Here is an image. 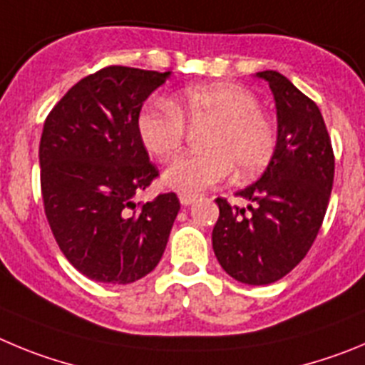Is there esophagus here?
<instances>
[{
	"mask_svg": "<svg viewBox=\"0 0 365 365\" xmlns=\"http://www.w3.org/2000/svg\"><path fill=\"white\" fill-rule=\"evenodd\" d=\"M180 203H182V205H190V203L195 202L196 198H198V196L196 195H190V192H180Z\"/></svg>",
	"mask_w": 365,
	"mask_h": 365,
	"instance_id": "esophagus-1",
	"label": "esophagus"
}]
</instances>
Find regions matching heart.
<instances>
[{
	"instance_id": "1",
	"label": "heart",
	"mask_w": 365,
	"mask_h": 365,
	"mask_svg": "<svg viewBox=\"0 0 365 365\" xmlns=\"http://www.w3.org/2000/svg\"><path fill=\"white\" fill-rule=\"evenodd\" d=\"M185 121L209 129L202 140L205 153L178 158L163 173L167 185L182 192L216 185L232 169L238 180L252 178L269 165L277 150L274 121L242 85H192L170 103L150 101L136 118L140 142L154 158H173L185 142Z\"/></svg>"
}]
</instances>
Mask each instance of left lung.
Instances as JSON below:
<instances>
[{"label":"left lung","instance_id":"left-lung-1","mask_svg":"<svg viewBox=\"0 0 365 365\" xmlns=\"http://www.w3.org/2000/svg\"><path fill=\"white\" fill-rule=\"evenodd\" d=\"M269 83L278 116L274 156L258 182L238 190L247 209L216 198L212 249L223 271L249 285L284 278L305 258L322 227L334 178V154L320 109L277 71Z\"/></svg>","mask_w":365,"mask_h":365}]
</instances>
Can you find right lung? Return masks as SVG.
Instances as JSON below:
<instances>
[{
  "label": "right lung",
  "instance_id": "1",
  "mask_svg": "<svg viewBox=\"0 0 365 365\" xmlns=\"http://www.w3.org/2000/svg\"><path fill=\"white\" fill-rule=\"evenodd\" d=\"M170 72L110 65L78 81L54 105L39 142L45 216L81 274L133 284L165 251L180 211L175 192L134 203L160 176L140 142L136 118Z\"/></svg>",
  "mask_w": 365,
  "mask_h": 365
}]
</instances>
